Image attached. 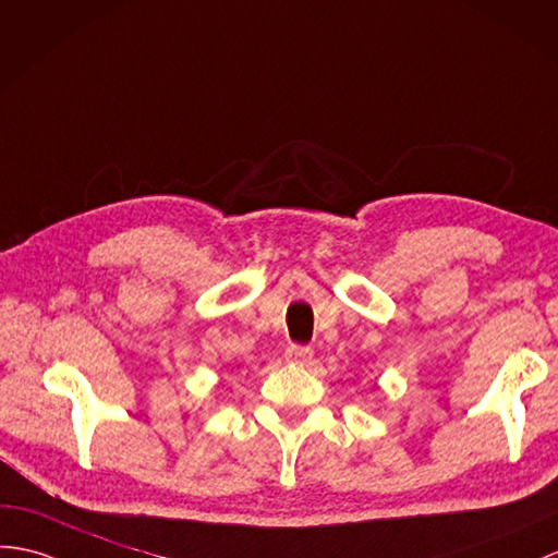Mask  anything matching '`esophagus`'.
Here are the masks:
<instances>
[{
  "label": "esophagus",
  "mask_w": 558,
  "mask_h": 558,
  "mask_svg": "<svg viewBox=\"0 0 558 558\" xmlns=\"http://www.w3.org/2000/svg\"><path fill=\"white\" fill-rule=\"evenodd\" d=\"M284 359L290 361V364H300L306 366L311 359H314V352H311V347H302V344H290L284 349Z\"/></svg>",
  "instance_id": "34e87169"
}]
</instances>
